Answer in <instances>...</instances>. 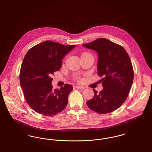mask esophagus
I'll return each mask as SVG.
<instances>
[{
    "mask_svg": "<svg viewBox=\"0 0 152 152\" xmlns=\"http://www.w3.org/2000/svg\"><path fill=\"white\" fill-rule=\"evenodd\" d=\"M76 88L77 89H83L85 88V87H83V86H76Z\"/></svg>",
    "mask_w": 152,
    "mask_h": 152,
    "instance_id": "1",
    "label": "esophagus"
}]
</instances>
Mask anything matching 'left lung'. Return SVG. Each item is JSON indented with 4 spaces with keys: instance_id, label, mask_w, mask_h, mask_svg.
I'll return each mask as SVG.
<instances>
[{
    "instance_id": "8db88e82",
    "label": "left lung",
    "mask_w": 152,
    "mask_h": 152,
    "mask_svg": "<svg viewBox=\"0 0 152 152\" xmlns=\"http://www.w3.org/2000/svg\"><path fill=\"white\" fill-rule=\"evenodd\" d=\"M84 47L98 53V74L103 89L86 102L89 108L99 114L111 113L124 103L133 84L134 72L125 49L106 38H99Z\"/></svg>"
}]
</instances>
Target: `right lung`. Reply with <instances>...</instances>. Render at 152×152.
<instances>
[{"label":"right lung","mask_w":152,"mask_h":152,"mask_svg":"<svg viewBox=\"0 0 152 152\" xmlns=\"http://www.w3.org/2000/svg\"><path fill=\"white\" fill-rule=\"evenodd\" d=\"M75 47L46 41L27 52L21 65L20 83L28 104L37 113L52 116L66 106L73 87L65 84L54 89L51 76L61 68L64 57Z\"/></svg>","instance_id":"add662e5"}]
</instances>
